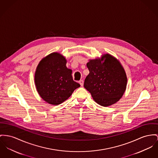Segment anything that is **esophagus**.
<instances>
[{
  "instance_id": "1",
  "label": "esophagus",
  "mask_w": 158,
  "mask_h": 158,
  "mask_svg": "<svg viewBox=\"0 0 158 158\" xmlns=\"http://www.w3.org/2000/svg\"><path fill=\"white\" fill-rule=\"evenodd\" d=\"M79 83L81 85V86H83V84H84V81L83 80H81L79 81Z\"/></svg>"
}]
</instances>
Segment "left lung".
<instances>
[{"instance_id": "left-lung-1", "label": "left lung", "mask_w": 158, "mask_h": 158, "mask_svg": "<svg viewBox=\"0 0 158 158\" xmlns=\"http://www.w3.org/2000/svg\"><path fill=\"white\" fill-rule=\"evenodd\" d=\"M87 67L89 74L84 80V87L95 102L108 106L118 101L127 85L126 73L119 61L106 54L101 58L90 60Z\"/></svg>"}]
</instances>
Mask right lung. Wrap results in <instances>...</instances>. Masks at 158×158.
<instances>
[{
	"label": "right lung",
	"instance_id": "obj_1",
	"mask_svg": "<svg viewBox=\"0 0 158 158\" xmlns=\"http://www.w3.org/2000/svg\"><path fill=\"white\" fill-rule=\"evenodd\" d=\"M66 60L60 53H53L43 58L35 74L36 90L50 104L57 105L68 99L80 86L74 81L72 70L67 68Z\"/></svg>",
	"mask_w": 158,
	"mask_h": 158
}]
</instances>
